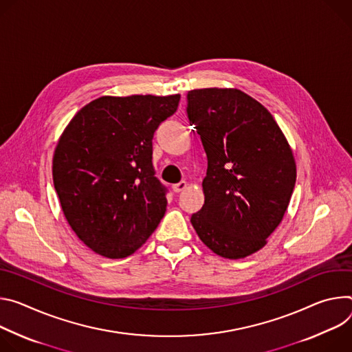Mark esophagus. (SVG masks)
I'll return each mask as SVG.
<instances>
[{
    "label": "esophagus",
    "instance_id": "esophagus-1",
    "mask_svg": "<svg viewBox=\"0 0 352 352\" xmlns=\"http://www.w3.org/2000/svg\"><path fill=\"white\" fill-rule=\"evenodd\" d=\"M186 187H187V183H186L184 180H182V182L173 184V186H172V190H173L175 192H180V191H183Z\"/></svg>",
    "mask_w": 352,
    "mask_h": 352
}]
</instances>
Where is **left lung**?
I'll return each mask as SVG.
<instances>
[{
  "label": "left lung",
  "mask_w": 352,
  "mask_h": 352,
  "mask_svg": "<svg viewBox=\"0 0 352 352\" xmlns=\"http://www.w3.org/2000/svg\"><path fill=\"white\" fill-rule=\"evenodd\" d=\"M186 111L208 161L204 206L191 225L214 253L246 257L265 245L288 208L292 151L271 113L239 89H192Z\"/></svg>",
  "instance_id": "left-lung-1"
}]
</instances>
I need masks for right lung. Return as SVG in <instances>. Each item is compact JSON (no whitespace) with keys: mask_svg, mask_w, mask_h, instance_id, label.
<instances>
[{"mask_svg":"<svg viewBox=\"0 0 352 352\" xmlns=\"http://www.w3.org/2000/svg\"><path fill=\"white\" fill-rule=\"evenodd\" d=\"M179 100L102 96L64 130L53 158L54 188L69 226L95 253L133 254L164 218L168 187L155 176L152 138Z\"/></svg>","mask_w":352,"mask_h":352,"instance_id":"add662e5","label":"right lung"}]
</instances>
